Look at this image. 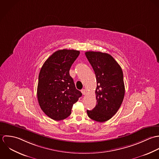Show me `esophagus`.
<instances>
[{
	"label": "esophagus",
	"mask_w": 159,
	"mask_h": 159,
	"mask_svg": "<svg viewBox=\"0 0 159 159\" xmlns=\"http://www.w3.org/2000/svg\"><path fill=\"white\" fill-rule=\"evenodd\" d=\"M81 92H82V95H86V93H87V90H85V89H82V90H81Z\"/></svg>",
	"instance_id": "esophagus-1"
}]
</instances>
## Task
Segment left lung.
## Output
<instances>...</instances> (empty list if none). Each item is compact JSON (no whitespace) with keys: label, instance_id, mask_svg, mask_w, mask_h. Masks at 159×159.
I'll return each mask as SVG.
<instances>
[{"label":"left lung","instance_id":"left-lung-1","mask_svg":"<svg viewBox=\"0 0 159 159\" xmlns=\"http://www.w3.org/2000/svg\"><path fill=\"white\" fill-rule=\"evenodd\" d=\"M86 57L96 75V105L88 116L99 122L111 119L120 108L125 95L124 75L121 67L108 53L87 52Z\"/></svg>","mask_w":159,"mask_h":159}]
</instances>
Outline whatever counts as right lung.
<instances>
[{
  "instance_id": "1",
  "label": "right lung",
  "mask_w": 159,
  "mask_h": 159,
  "mask_svg": "<svg viewBox=\"0 0 159 159\" xmlns=\"http://www.w3.org/2000/svg\"><path fill=\"white\" fill-rule=\"evenodd\" d=\"M79 54L80 52L75 50H58L40 69L37 91L38 102L43 112L55 120L69 117L73 104L82 96L69 75L70 68Z\"/></svg>"
}]
</instances>
